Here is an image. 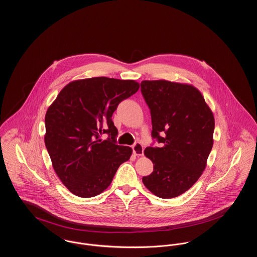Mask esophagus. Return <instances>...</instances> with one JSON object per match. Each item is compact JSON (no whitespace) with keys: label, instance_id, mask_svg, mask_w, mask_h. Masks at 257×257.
<instances>
[{"label":"esophagus","instance_id":"34e87169","mask_svg":"<svg viewBox=\"0 0 257 257\" xmlns=\"http://www.w3.org/2000/svg\"><path fill=\"white\" fill-rule=\"evenodd\" d=\"M133 151H134L135 155H137V156H142V155H143V151H144L142 144L140 143V142H136V143L133 145Z\"/></svg>","mask_w":257,"mask_h":257}]
</instances>
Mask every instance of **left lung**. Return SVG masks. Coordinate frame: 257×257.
Wrapping results in <instances>:
<instances>
[{
	"mask_svg": "<svg viewBox=\"0 0 257 257\" xmlns=\"http://www.w3.org/2000/svg\"><path fill=\"white\" fill-rule=\"evenodd\" d=\"M141 94L150 110L154 141L144 154L154 165L142 178L161 198L186 192L202 175L213 146L215 120L201 93L193 86L167 80H143Z\"/></svg>",
	"mask_w": 257,
	"mask_h": 257,
	"instance_id": "8db88e82",
	"label": "left lung"
}]
</instances>
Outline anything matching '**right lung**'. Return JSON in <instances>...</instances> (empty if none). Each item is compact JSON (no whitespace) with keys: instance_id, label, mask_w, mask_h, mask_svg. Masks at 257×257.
Wrapping results in <instances>:
<instances>
[{"instance_id":"right-lung-1","label":"right lung","mask_w":257,"mask_h":257,"mask_svg":"<svg viewBox=\"0 0 257 257\" xmlns=\"http://www.w3.org/2000/svg\"><path fill=\"white\" fill-rule=\"evenodd\" d=\"M135 80L92 77L69 83L45 116V145L54 170L79 197H93L109 187L132 148L117 144L112 116L118 104L138 92ZM102 134H108L106 141Z\"/></svg>"}]
</instances>
